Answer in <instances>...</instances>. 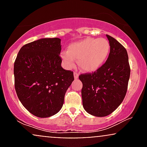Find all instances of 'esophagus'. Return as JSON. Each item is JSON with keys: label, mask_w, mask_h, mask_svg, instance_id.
Instances as JSON below:
<instances>
[{"label": "esophagus", "mask_w": 147, "mask_h": 147, "mask_svg": "<svg viewBox=\"0 0 147 147\" xmlns=\"http://www.w3.org/2000/svg\"><path fill=\"white\" fill-rule=\"evenodd\" d=\"M74 77H75V79H78L79 78V73H77V72H74Z\"/></svg>", "instance_id": "esophagus-1"}]
</instances>
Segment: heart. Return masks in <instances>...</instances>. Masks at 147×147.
Segmentation results:
<instances>
[{
    "instance_id": "b5f03b06",
    "label": "heart",
    "mask_w": 147,
    "mask_h": 147,
    "mask_svg": "<svg viewBox=\"0 0 147 147\" xmlns=\"http://www.w3.org/2000/svg\"><path fill=\"white\" fill-rule=\"evenodd\" d=\"M109 41L104 38H87L69 45L61 57L65 65L72 68L77 59L79 68L84 72H95L104 65L110 53Z\"/></svg>"
}]
</instances>
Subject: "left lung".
<instances>
[{"label":"left lung","instance_id":"obj_1","mask_svg":"<svg viewBox=\"0 0 147 147\" xmlns=\"http://www.w3.org/2000/svg\"><path fill=\"white\" fill-rule=\"evenodd\" d=\"M106 36L111 50L105 63L95 72L79 77L83 84L84 109L96 117L109 115L120 105L125 97L131 73L125 48L113 37Z\"/></svg>","mask_w":147,"mask_h":147}]
</instances>
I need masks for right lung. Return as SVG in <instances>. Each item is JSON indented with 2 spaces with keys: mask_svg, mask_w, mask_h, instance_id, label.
I'll return each instance as SVG.
<instances>
[{
  "mask_svg": "<svg viewBox=\"0 0 147 147\" xmlns=\"http://www.w3.org/2000/svg\"><path fill=\"white\" fill-rule=\"evenodd\" d=\"M59 38H45L27 43L14 65V86L20 102L38 117H48L61 110L73 72L64 70Z\"/></svg>",
  "mask_w": 147,
  "mask_h": 147,
  "instance_id": "1",
  "label": "right lung"
}]
</instances>
